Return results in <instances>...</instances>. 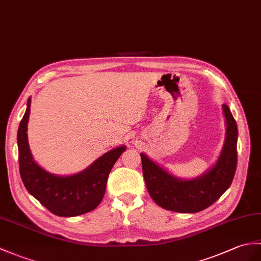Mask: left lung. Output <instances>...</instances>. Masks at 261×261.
Returning a JSON list of instances; mask_svg holds the SVG:
<instances>
[{
	"label": "left lung",
	"mask_w": 261,
	"mask_h": 261,
	"mask_svg": "<svg viewBox=\"0 0 261 261\" xmlns=\"http://www.w3.org/2000/svg\"><path fill=\"white\" fill-rule=\"evenodd\" d=\"M226 118V140L219 159L198 178H175L147 155L140 153L145 186L153 201L163 209L182 214L199 213L219 199L231 185L237 169L238 128L230 109L222 106Z\"/></svg>",
	"instance_id": "obj_1"
}]
</instances>
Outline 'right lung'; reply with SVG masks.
I'll use <instances>...</instances> for the list:
<instances>
[{
	"mask_svg": "<svg viewBox=\"0 0 261 261\" xmlns=\"http://www.w3.org/2000/svg\"><path fill=\"white\" fill-rule=\"evenodd\" d=\"M31 98L17 130L20 174L24 187L41 204L59 217H75L95 209L106 193L109 173L125 145L101 155L86 170L61 177L45 171L33 160L28 142V122Z\"/></svg>",
	"mask_w": 261,
	"mask_h": 261,
	"instance_id": "1",
	"label": "right lung"
}]
</instances>
